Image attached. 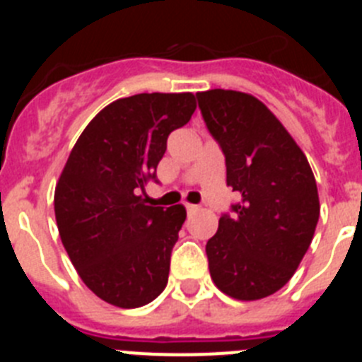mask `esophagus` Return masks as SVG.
Wrapping results in <instances>:
<instances>
[{
	"label": "esophagus",
	"instance_id": "1",
	"mask_svg": "<svg viewBox=\"0 0 362 362\" xmlns=\"http://www.w3.org/2000/svg\"><path fill=\"white\" fill-rule=\"evenodd\" d=\"M187 210H188V214L197 212V204H190V203H187Z\"/></svg>",
	"mask_w": 362,
	"mask_h": 362
}]
</instances>
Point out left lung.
Returning a JSON list of instances; mask_svg holds the SVG:
<instances>
[{
	"label": "left lung",
	"mask_w": 362,
	"mask_h": 362,
	"mask_svg": "<svg viewBox=\"0 0 362 362\" xmlns=\"http://www.w3.org/2000/svg\"><path fill=\"white\" fill-rule=\"evenodd\" d=\"M201 114L241 196L206 243L214 284L238 300L276 293L292 279L319 221L308 159L263 101L238 90L197 92Z\"/></svg>",
	"instance_id": "left-lung-1"
}]
</instances>
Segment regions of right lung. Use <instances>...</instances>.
I'll list each match as a JSON object with an SVG mask.
<instances>
[{"label": "right lung", "instance_id": "obj_1", "mask_svg": "<svg viewBox=\"0 0 362 362\" xmlns=\"http://www.w3.org/2000/svg\"><path fill=\"white\" fill-rule=\"evenodd\" d=\"M194 110L192 92L121 98L86 124L66 159L54 192L59 238L83 283L108 305L139 308L168 283L187 210L150 206L139 188Z\"/></svg>", "mask_w": 362, "mask_h": 362}]
</instances>
